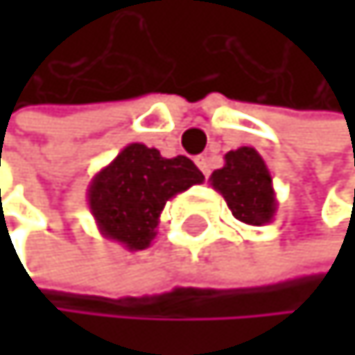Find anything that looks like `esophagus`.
<instances>
[{"label":"esophagus","mask_w":355,"mask_h":355,"mask_svg":"<svg viewBox=\"0 0 355 355\" xmlns=\"http://www.w3.org/2000/svg\"><path fill=\"white\" fill-rule=\"evenodd\" d=\"M196 166L202 170V174H204V176H209V174H211V164H209V157H204V155L196 157Z\"/></svg>","instance_id":"34e87169"}]
</instances>
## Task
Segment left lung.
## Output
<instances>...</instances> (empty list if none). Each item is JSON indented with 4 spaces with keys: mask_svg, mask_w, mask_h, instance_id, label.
<instances>
[{
    "mask_svg": "<svg viewBox=\"0 0 355 355\" xmlns=\"http://www.w3.org/2000/svg\"><path fill=\"white\" fill-rule=\"evenodd\" d=\"M223 168L211 174V185L223 196L227 207L241 223L264 225L277 213L272 176L253 146H241L225 153Z\"/></svg>",
    "mask_w": 355,
    "mask_h": 355,
    "instance_id": "obj_1",
    "label": "left lung"
}]
</instances>
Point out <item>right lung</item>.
<instances>
[{
	"mask_svg": "<svg viewBox=\"0 0 355 355\" xmlns=\"http://www.w3.org/2000/svg\"><path fill=\"white\" fill-rule=\"evenodd\" d=\"M202 181L189 157L168 159L157 148L132 142L93 176L87 202L104 239L140 251L155 239L166 202Z\"/></svg>",
	"mask_w": 355,
	"mask_h": 355,
	"instance_id": "obj_1",
	"label": "right lung"
}]
</instances>
